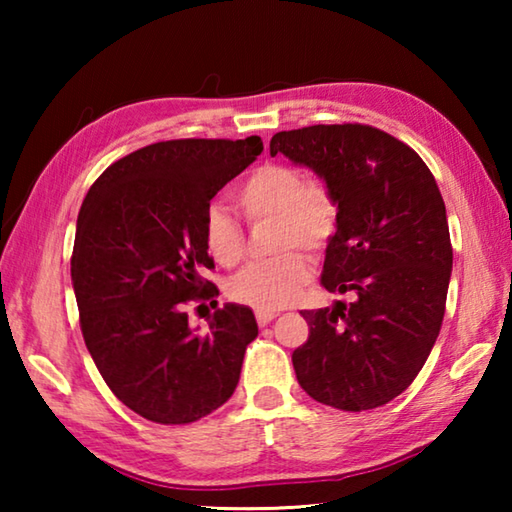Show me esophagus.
<instances>
[{
  "mask_svg": "<svg viewBox=\"0 0 512 512\" xmlns=\"http://www.w3.org/2000/svg\"><path fill=\"white\" fill-rule=\"evenodd\" d=\"M275 316H277L275 311H262V309H257V311H255V318H257V323L262 325V327H264V325H268V323H271V320H273Z\"/></svg>",
  "mask_w": 512,
  "mask_h": 512,
  "instance_id": "obj_1",
  "label": "esophagus"
}]
</instances>
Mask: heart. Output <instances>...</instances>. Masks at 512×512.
Segmentation results:
<instances>
[{
	"label": "heart",
	"mask_w": 512,
	"mask_h": 512,
	"mask_svg": "<svg viewBox=\"0 0 512 512\" xmlns=\"http://www.w3.org/2000/svg\"><path fill=\"white\" fill-rule=\"evenodd\" d=\"M250 219H277V257L255 262L230 282V298L239 305L277 311L289 307L311 280L309 257L298 248L320 253L339 230L341 205L325 178H305L298 167L266 162L250 171L237 189ZM203 241L221 266H237L246 255V232L239 219L221 205L203 214Z\"/></svg>",
	"instance_id": "obj_1"
}]
</instances>
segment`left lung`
<instances>
[{
	"label": "left lung",
	"instance_id": "8db88e82",
	"mask_svg": "<svg viewBox=\"0 0 512 512\" xmlns=\"http://www.w3.org/2000/svg\"><path fill=\"white\" fill-rule=\"evenodd\" d=\"M284 153L332 185L341 205L320 284L354 302L302 311L309 339L293 352L316 402L368 411L418 377L445 316L452 241L436 178L411 146L366 124L275 133Z\"/></svg>",
	"mask_w": 512,
	"mask_h": 512
}]
</instances>
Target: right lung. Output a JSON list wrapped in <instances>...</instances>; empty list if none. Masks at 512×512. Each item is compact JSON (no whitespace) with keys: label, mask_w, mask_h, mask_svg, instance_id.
Masks as SVG:
<instances>
[{"label":"right lung","mask_w":512,"mask_h":512,"mask_svg":"<svg viewBox=\"0 0 512 512\" xmlns=\"http://www.w3.org/2000/svg\"><path fill=\"white\" fill-rule=\"evenodd\" d=\"M262 149L257 135L149 144L110 164L81 205L72 284L83 339L110 391L146 420L196 422L239 384L253 311L225 305L198 334L185 307L216 305L203 214Z\"/></svg>","instance_id":"obj_1"}]
</instances>
